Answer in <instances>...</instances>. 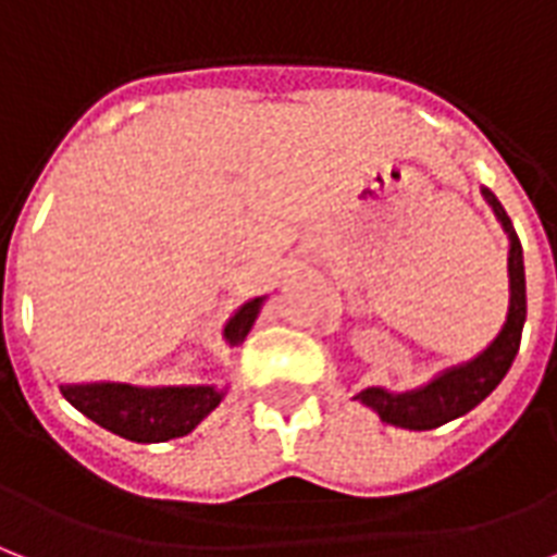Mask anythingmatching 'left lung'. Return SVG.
Listing matches in <instances>:
<instances>
[{
	"label": "left lung",
	"instance_id": "8db88e82",
	"mask_svg": "<svg viewBox=\"0 0 557 557\" xmlns=\"http://www.w3.org/2000/svg\"><path fill=\"white\" fill-rule=\"evenodd\" d=\"M485 200L499 218V223L506 226L511 247H508V278H511V301H508V317L497 339L482 351L476 360L465 366H456L450 372H444L442 377H435L433 383H426L424 389L400 392V395H389V392L363 389L357 395V400H363L366 407H372L386 424L407 426V430H433L442 426L454 418L471 412L476 404L488 398L491 392L497 389V383L506 377L511 369L520 348V334H523L525 322V273H523V249L517 240L511 220L503 211L499 200L488 188H482Z\"/></svg>",
	"mask_w": 557,
	"mask_h": 557
}]
</instances>
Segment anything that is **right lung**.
I'll return each mask as SVG.
<instances>
[{
  "instance_id": "right-lung-1",
  "label": "right lung",
  "mask_w": 557,
  "mask_h": 557,
  "mask_svg": "<svg viewBox=\"0 0 557 557\" xmlns=\"http://www.w3.org/2000/svg\"><path fill=\"white\" fill-rule=\"evenodd\" d=\"M261 301L252 299L230 319L226 339L232 346L244 343L256 322ZM63 398L103 430L131 442H168L191 433L202 418L220 404L214 386H185V389H136L127 383H89V386H60Z\"/></svg>"
}]
</instances>
